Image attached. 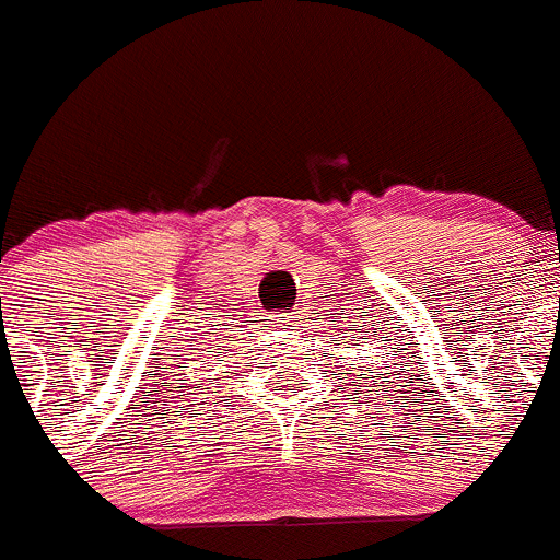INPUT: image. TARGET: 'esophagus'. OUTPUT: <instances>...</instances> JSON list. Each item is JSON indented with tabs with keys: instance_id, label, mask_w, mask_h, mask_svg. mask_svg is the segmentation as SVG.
<instances>
[{
	"instance_id": "esophagus-1",
	"label": "esophagus",
	"mask_w": 560,
	"mask_h": 560,
	"mask_svg": "<svg viewBox=\"0 0 560 560\" xmlns=\"http://www.w3.org/2000/svg\"><path fill=\"white\" fill-rule=\"evenodd\" d=\"M293 320V315H282V318H280V323H285V326H288V323H291Z\"/></svg>"
}]
</instances>
